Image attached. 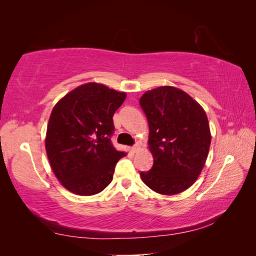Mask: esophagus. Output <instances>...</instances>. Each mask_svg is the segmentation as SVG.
I'll use <instances>...</instances> for the list:
<instances>
[{"instance_id": "esophagus-1", "label": "esophagus", "mask_w": 256, "mask_h": 256, "mask_svg": "<svg viewBox=\"0 0 256 256\" xmlns=\"http://www.w3.org/2000/svg\"><path fill=\"white\" fill-rule=\"evenodd\" d=\"M138 149H140V146H138V144H134L132 148H131V150L133 151V152H136Z\"/></svg>"}]
</instances>
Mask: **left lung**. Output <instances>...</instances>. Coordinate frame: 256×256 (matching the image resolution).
<instances>
[{
	"label": "left lung",
	"instance_id": "left-lung-1",
	"mask_svg": "<svg viewBox=\"0 0 256 256\" xmlns=\"http://www.w3.org/2000/svg\"><path fill=\"white\" fill-rule=\"evenodd\" d=\"M149 123L154 164L141 172L144 183L164 196L188 190L200 175L209 152L211 134L203 108L175 86H164L140 98Z\"/></svg>",
	"mask_w": 256,
	"mask_h": 256
}]
</instances>
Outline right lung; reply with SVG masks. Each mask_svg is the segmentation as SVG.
<instances>
[{
  "label": "right lung",
  "mask_w": 256,
  "mask_h": 256,
  "mask_svg": "<svg viewBox=\"0 0 256 256\" xmlns=\"http://www.w3.org/2000/svg\"><path fill=\"white\" fill-rule=\"evenodd\" d=\"M126 94L94 82L78 86L54 106L45 146L52 170L64 188L78 196H94L112 180L118 160L112 116Z\"/></svg>",
  "instance_id": "obj_1"
}]
</instances>
